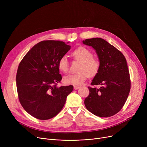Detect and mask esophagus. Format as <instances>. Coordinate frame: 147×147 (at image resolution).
Wrapping results in <instances>:
<instances>
[{
    "instance_id": "esophagus-1",
    "label": "esophagus",
    "mask_w": 147,
    "mask_h": 147,
    "mask_svg": "<svg viewBox=\"0 0 147 147\" xmlns=\"http://www.w3.org/2000/svg\"><path fill=\"white\" fill-rule=\"evenodd\" d=\"M79 88H80L79 86H74V89H75V90H78V89H79Z\"/></svg>"
}]
</instances>
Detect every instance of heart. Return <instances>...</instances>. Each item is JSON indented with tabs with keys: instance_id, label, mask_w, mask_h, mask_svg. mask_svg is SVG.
I'll return each mask as SVG.
<instances>
[{
	"instance_id": "1",
	"label": "heart",
	"mask_w": 147,
	"mask_h": 147,
	"mask_svg": "<svg viewBox=\"0 0 147 147\" xmlns=\"http://www.w3.org/2000/svg\"><path fill=\"white\" fill-rule=\"evenodd\" d=\"M71 55L75 59L80 61V64L78 73L68 74L64 77L63 82L66 84L82 85L88 76H95L98 73L100 68L99 61L93 57V53L88 48L80 46L71 53ZM58 67L61 71L64 73H68L69 63L65 57H62L59 59Z\"/></svg>"
}]
</instances>
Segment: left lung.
I'll return each instance as SVG.
<instances>
[{
	"instance_id": "obj_1",
	"label": "left lung",
	"mask_w": 147,
	"mask_h": 147,
	"mask_svg": "<svg viewBox=\"0 0 147 147\" xmlns=\"http://www.w3.org/2000/svg\"><path fill=\"white\" fill-rule=\"evenodd\" d=\"M83 43L93 48L98 55L100 68L88 87L89 94L84 99L88 111L101 117L117 114L125 104L130 89V80L126 59L114 46L101 38L83 40Z\"/></svg>"
}]
</instances>
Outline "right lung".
<instances>
[{
    "label": "right lung",
    "mask_w": 147,
    "mask_h": 147,
    "mask_svg": "<svg viewBox=\"0 0 147 147\" xmlns=\"http://www.w3.org/2000/svg\"><path fill=\"white\" fill-rule=\"evenodd\" d=\"M70 49L64 42L42 41L20 63L16 77L18 98L24 109L33 117L39 120L55 117L72 92V85L57 86L62 79L58 61Z\"/></svg>",
    "instance_id": "obj_1"
}]
</instances>
